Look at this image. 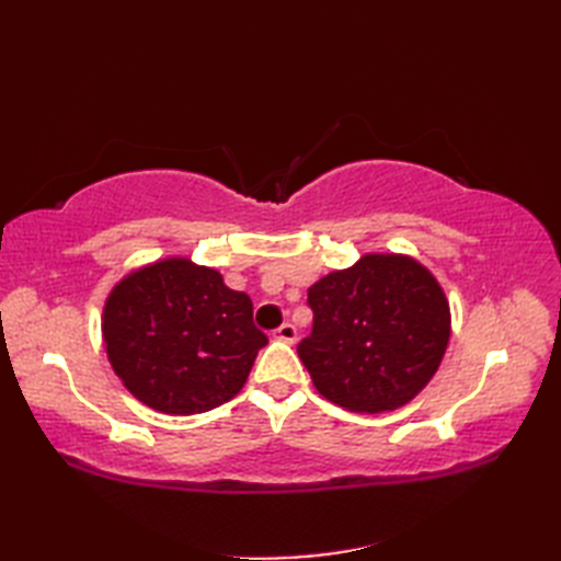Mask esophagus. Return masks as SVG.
Wrapping results in <instances>:
<instances>
[{"label": "esophagus", "mask_w": 561, "mask_h": 561, "mask_svg": "<svg viewBox=\"0 0 561 561\" xmlns=\"http://www.w3.org/2000/svg\"><path fill=\"white\" fill-rule=\"evenodd\" d=\"M274 337H277L279 342L294 344V342H296V328H294L291 323H284V325H279L277 330H274Z\"/></svg>", "instance_id": "34e87169"}]
</instances>
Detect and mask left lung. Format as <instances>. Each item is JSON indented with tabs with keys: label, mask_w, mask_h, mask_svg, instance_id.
I'll return each mask as SVG.
<instances>
[{
	"label": "left lung",
	"mask_w": 561,
	"mask_h": 561,
	"mask_svg": "<svg viewBox=\"0 0 561 561\" xmlns=\"http://www.w3.org/2000/svg\"><path fill=\"white\" fill-rule=\"evenodd\" d=\"M311 335L299 356L323 398L352 412L408 404L444 359L450 311L432 272L402 255H366L308 289Z\"/></svg>",
	"instance_id": "1"
}]
</instances>
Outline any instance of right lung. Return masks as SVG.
Here are the masks:
<instances>
[{
    "instance_id": "right-lung-1",
    "label": "right lung",
    "mask_w": 561,
    "mask_h": 561,
    "mask_svg": "<svg viewBox=\"0 0 561 561\" xmlns=\"http://www.w3.org/2000/svg\"><path fill=\"white\" fill-rule=\"evenodd\" d=\"M113 371L149 408L199 414L243 388L267 335L253 301L190 260L157 262L125 277L103 308Z\"/></svg>"
}]
</instances>
